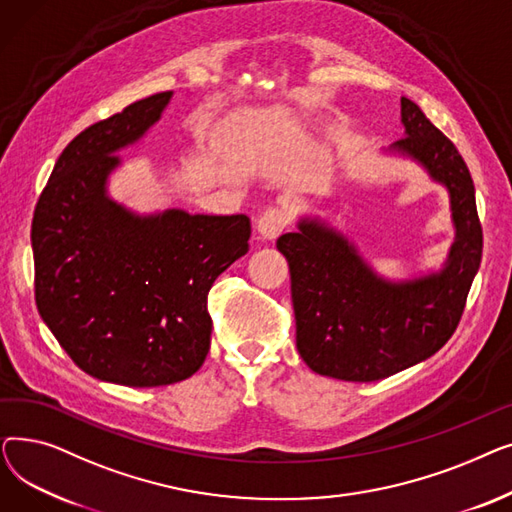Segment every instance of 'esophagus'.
<instances>
[{
	"instance_id": "34e87169",
	"label": "esophagus",
	"mask_w": 512,
	"mask_h": 512,
	"mask_svg": "<svg viewBox=\"0 0 512 512\" xmlns=\"http://www.w3.org/2000/svg\"><path fill=\"white\" fill-rule=\"evenodd\" d=\"M286 226H288V213L278 207L265 209L257 220V232L267 240L278 238L286 230Z\"/></svg>"
}]
</instances>
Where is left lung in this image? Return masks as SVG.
<instances>
[{"label": "left lung", "instance_id": "8db88e82", "mask_svg": "<svg viewBox=\"0 0 512 512\" xmlns=\"http://www.w3.org/2000/svg\"><path fill=\"white\" fill-rule=\"evenodd\" d=\"M400 122L405 139L388 151L417 161L450 195L456 234L440 272L386 280L319 218H301L297 232L276 242L290 267L299 353L315 373L344 382L382 380L438 353L459 326L481 261L483 234L465 159L407 97L400 99Z\"/></svg>", "mask_w": 512, "mask_h": 512}]
</instances>
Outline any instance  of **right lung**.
Listing matches in <instances>:
<instances>
[{
    "label": "right lung",
    "instance_id": "right-lung-1",
    "mask_svg": "<svg viewBox=\"0 0 512 512\" xmlns=\"http://www.w3.org/2000/svg\"><path fill=\"white\" fill-rule=\"evenodd\" d=\"M172 91L134 101L74 137L33 215L35 301L68 357L130 388L182 382L211 342L207 294L249 251L247 215H139L107 195L120 149L161 118Z\"/></svg>",
    "mask_w": 512,
    "mask_h": 512
}]
</instances>
